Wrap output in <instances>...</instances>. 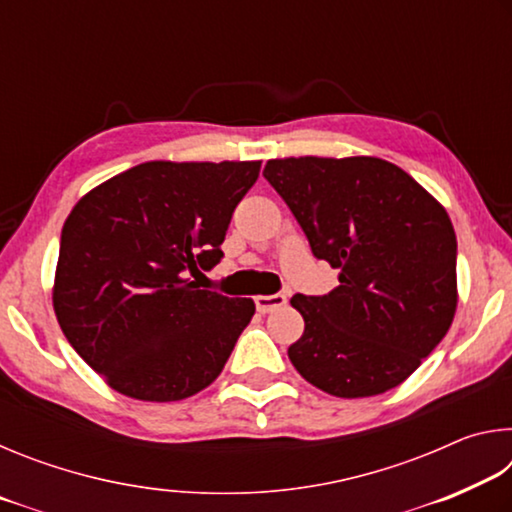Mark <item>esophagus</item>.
Segmentation results:
<instances>
[{"mask_svg": "<svg viewBox=\"0 0 512 512\" xmlns=\"http://www.w3.org/2000/svg\"><path fill=\"white\" fill-rule=\"evenodd\" d=\"M255 305L259 314H268L287 305V296L284 293H273V296H255Z\"/></svg>", "mask_w": 512, "mask_h": 512, "instance_id": "1", "label": "esophagus"}]
</instances>
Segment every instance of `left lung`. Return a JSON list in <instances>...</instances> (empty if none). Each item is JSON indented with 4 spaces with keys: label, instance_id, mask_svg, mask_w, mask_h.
Listing matches in <instances>:
<instances>
[{
    "label": "left lung",
    "instance_id": "left-lung-1",
    "mask_svg": "<svg viewBox=\"0 0 512 512\" xmlns=\"http://www.w3.org/2000/svg\"><path fill=\"white\" fill-rule=\"evenodd\" d=\"M311 253L339 268L327 296L291 298L305 332L289 359L334 397L400 386L443 341L458 305L449 214L397 164L372 155L268 160Z\"/></svg>",
    "mask_w": 512,
    "mask_h": 512
}]
</instances>
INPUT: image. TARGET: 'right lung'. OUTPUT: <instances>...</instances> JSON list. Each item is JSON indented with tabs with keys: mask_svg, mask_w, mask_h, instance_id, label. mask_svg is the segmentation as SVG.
Listing matches in <instances>:
<instances>
[{
	"mask_svg": "<svg viewBox=\"0 0 512 512\" xmlns=\"http://www.w3.org/2000/svg\"><path fill=\"white\" fill-rule=\"evenodd\" d=\"M259 167L153 160L72 207L51 300L65 339L117 393L178 402L221 375L255 302L198 289L192 275L221 262Z\"/></svg>",
	"mask_w": 512,
	"mask_h": 512,
	"instance_id": "add662e5",
	"label": "right lung"
}]
</instances>
